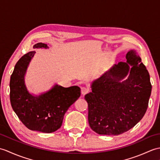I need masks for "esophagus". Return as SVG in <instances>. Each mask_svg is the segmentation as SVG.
Instances as JSON below:
<instances>
[{
  "label": "esophagus",
  "mask_w": 160,
  "mask_h": 160,
  "mask_svg": "<svg viewBox=\"0 0 160 160\" xmlns=\"http://www.w3.org/2000/svg\"><path fill=\"white\" fill-rule=\"evenodd\" d=\"M89 89H88L87 87H81V93H82L83 96L89 93Z\"/></svg>",
  "instance_id": "34e87169"
}]
</instances>
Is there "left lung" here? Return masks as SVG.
<instances>
[{
  "mask_svg": "<svg viewBox=\"0 0 160 160\" xmlns=\"http://www.w3.org/2000/svg\"><path fill=\"white\" fill-rule=\"evenodd\" d=\"M105 73L92 86L88 103L91 128L100 135H118L130 130L143 118L148 106L152 85L150 76L134 50ZM128 64L132 66L129 69ZM129 72L128 79L119 81Z\"/></svg>",
  "mask_w": 160,
  "mask_h": 160,
  "instance_id": "obj_1",
  "label": "left lung"
}]
</instances>
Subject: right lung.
I'll use <instances>...</instances> for the list:
<instances>
[{
    "instance_id": "1",
    "label": "right lung",
    "mask_w": 160,
    "mask_h": 160,
    "mask_svg": "<svg viewBox=\"0 0 160 160\" xmlns=\"http://www.w3.org/2000/svg\"><path fill=\"white\" fill-rule=\"evenodd\" d=\"M47 48V45L37 43L33 48ZM34 51L20 58L15 65L9 82L10 102L20 120L32 131L52 132L60 128L64 113L80 96L77 86L64 88L56 85L41 96L34 97L28 93L24 83L27 67Z\"/></svg>"
}]
</instances>
